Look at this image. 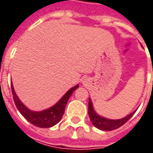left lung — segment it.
<instances>
[{
    "mask_svg": "<svg viewBox=\"0 0 153 153\" xmlns=\"http://www.w3.org/2000/svg\"><path fill=\"white\" fill-rule=\"evenodd\" d=\"M135 112L136 109L134 112H132L129 115H127L126 117L121 118V119H116V120H114V119H109V118L104 117L98 114L95 112V110H94L92 100H91L90 98L89 99V109H88V113H89L90 121L99 130H107V131L116 130V129H117L119 127H121V126H123L124 124L126 123L128 120H130V118L132 117V116L135 113Z\"/></svg>",
    "mask_w": 153,
    "mask_h": 153,
    "instance_id": "obj_1",
    "label": "left lung"
}]
</instances>
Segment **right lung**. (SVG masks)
<instances>
[{
  "mask_svg": "<svg viewBox=\"0 0 153 153\" xmlns=\"http://www.w3.org/2000/svg\"><path fill=\"white\" fill-rule=\"evenodd\" d=\"M78 87L79 85L77 84L75 86L69 89L54 105L49 108L38 112V111H32L24 105V103L21 102V100L14 91V86L11 81L12 94L14 98V103L17 107L19 112L23 115V117L27 121H28L30 123H32L36 126L41 127V128H50L59 122L64 113L66 104L68 101L69 98L72 96L74 90H76Z\"/></svg>",
  "mask_w": 153,
  "mask_h": 153,
  "instance_id": "right-lung-1",
  "label": "right lung"
}]
</instances>
